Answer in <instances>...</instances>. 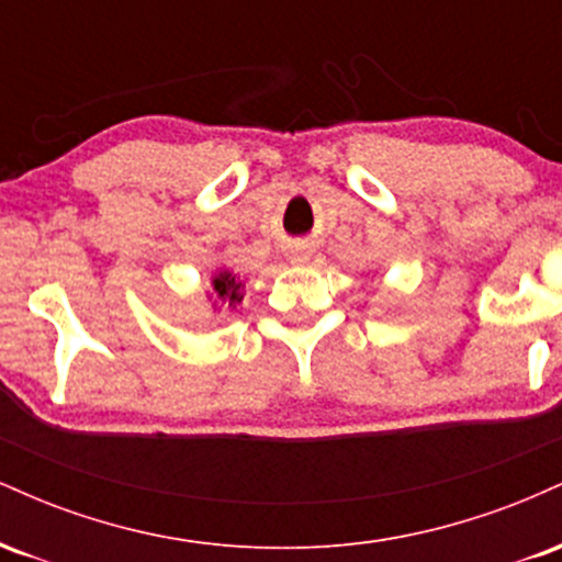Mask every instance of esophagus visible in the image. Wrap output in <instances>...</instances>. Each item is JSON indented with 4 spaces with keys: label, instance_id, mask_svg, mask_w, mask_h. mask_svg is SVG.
I'll list each match as a JSON object with an SVG mask.
<instances>
[{
    "label": "esophagus",
    "instance_id": "obj_1",
    "mask_svg": "<svg viewBox=\"0 0 562 562\" xmlns=\"http://www.w3.org/2000/svg\"><path fill=\"white\" fill-rule=\"evenodd\" d=\"M295 261H306V259H303V256H301V259H295Z\"/></svg>",
    "mask_w": 562,
    "mask_h": 562
}]
</instances>
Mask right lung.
Returning <instances> with one entry per match:
<instances>
[{
	"label": "right lung",
	"mask_w": 562,
	"mask_h": 562,
	"mask_svg": "<svg viewBox=\"0 0 562 562\" xmlns=\"http://www.w3.org/2000/svg\"><path fill=\"white\" fill-rule=\"evenodd\" d=\"M214 290H216L218 299H222V301L227 303V306H232V308H235V303L243 301V295H240V282H237L235 277H232L229 272H218V274L214 277Z\"/></svg>",
	"instance_id": "right-lung-1"
}]
</instances>
